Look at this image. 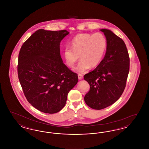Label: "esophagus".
<instances>
[{"label": "esophagus", "instance_id": "esophagus-1", "mask_svg": "<svg viewBox=\"0 0 149 149\" xmlns=\"http://www.w3.org/2000/svg\"><path fill=\"white\" fill-rule=\"evenodd\" d=\"M78 78L79 80H81L83 79V75L82 74H78Z\"/></svg>", "mask_w": 149, "mask_h": 149}]
</instances>
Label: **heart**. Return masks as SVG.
I'll return each instance as SVG.
<instances>
[{
  "label": "heart",
  "mask_w": 149,
  "mask_h": 149,
  "mask_svg": "<svg viewBox=\"0 0 149 149\" xmlns=\"http://www.w3.org/2000/svg\"><path fill=\"white\" fill-rule=\"evenodd\" d=\"M70 47L66 46L64 50L66 64L73 68L81 58L75 71L84 72L91 67L95 68L102 61L106 52L107 40L101 32L94 34L81 33L75 36L70 43Z\"/></svg>",
  "instance_id": "heart-1"
}]
</instances>
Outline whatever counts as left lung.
<instances>
[{"instance_id":"left-lung-1","label":"left lung","mask_w":149,"mask_h":149,"mask_svg":"<svg viewBox=\"0 0 149 149\" xmlns=\"http://www.w3.org/2000/svg\"><path fill=\"white\" fill-rule=\"evenodd\" d=\"M100 31L107 40L106 55L98 66L84 77L90 85L84 101L97 110L112 105L120 98L130 70V57L124 41L109 29Z\"/></svg>"}]
</instances>
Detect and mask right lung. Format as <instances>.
I'll list each match as a JSON object with an SVG mask.
<instances>
[{
  "instance_id": "obj_1",
  "label": "right lung",
  "mask_w": 149,
  "mask_h": 149,
  "mask_svg": "<svg viewBox=\"0 0 149 149\" xmlns=\"http://www.w3.org/2000/svg\"><path fill=\"white\" fill-rule=\"evenodd\" d=\"M66 30L40 29L22 46L18 76L24 94L40 111L53 114L65 106L68 94L78 83V74L63 63L60 45Z\"/></svg>"
}]
</instances>
